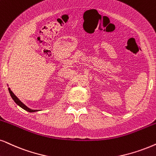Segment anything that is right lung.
<instances>
[{
	"label": "right lung",
	"mask_w": 156,
	"mask_h": 156,
	"mask_svg": "<svg viewBox=\"0 0 156 156\" xmlns=\"http://www.w3.org/2000/svg\"><path fill=\"white\" fill-rule=\"evenodd\" d=\"M9 93H10V95H11V98H12L13 101H15V103L17 105H19V106H20V107L22 108L23 109H24V110H26V111H27V112H35L40 111V110H34V109H30V108L27 107V106H26L24 104H23L22 102H21V101H20V100L19 99V98H17V96H16L14 94H13V93L12 92V90L10 89V88H9Z\"/></svg>",
	"instance_id": "add662e5"
}]
</instances>
